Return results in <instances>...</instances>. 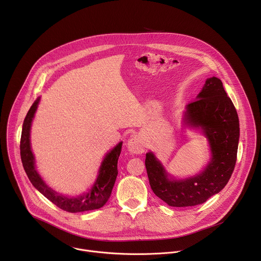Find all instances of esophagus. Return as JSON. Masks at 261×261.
<instances>
[{
    "label": "esophagus",
    "mask_w": 261,
    "mask_h": 261,
    "mask_svg": "<svg viewBox=\"0 0 261 261\" xmlns=\"http://www.w3.org/2000/svg\"><path fill=\"white\" fill-rule=\"evenodd\" d=\"M127 147L131 154H141L144 151L145 144L140 137H138L137 135H133L128 140Z\"/></svg>",
    "instance_id": "1"
}]
</instances>
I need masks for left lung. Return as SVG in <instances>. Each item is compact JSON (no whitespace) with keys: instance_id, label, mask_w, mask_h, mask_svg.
Instances as JSON below:
<instances>
[{"instance_id":"left-lung-1","label":"left lung","mask_w":261,"mask_h":261,"mask_svg":"<svg viewBox=\"0 0 261 261\" xmlns=\"http://www.w3.org/2000/svg\"><path fill=\"white\" fill-rule=\"evenodd\" d=\"M184 129L199 131L207 140L210 159L194 175L176 178L156 155H145V168L153 192L169 206L185 207L205 202L228 182L237 162L240 123L236 107L221 80L210 77L194 101L186 105Z\"/></svg>"}]
</instances>
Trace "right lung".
<instances>
[{
	"instance_id": "obj_1",
	"label": "right lung",
	"mask_w": 261,
	"mask_h": 261,
	"mask_svg": "<svg viewBox=\"0 0 261 261\" xmlns=\"http://www.w3.org/2000/svg\"><path fill=\"white\" fill-rule=\"evenodd\" d=\"M41 97H38L32 104L24 118L20 138V157L24 171L31 180L32 185L43 194L48 200L60 208L69 213H81L102 207L110 197L111 191L115 186L118 175V160L122 151L123 141H120L104 156L99 167L97 177L91 188L76 196L64 195L45 182L36 168L35 156L31 147V128L35 118V114L38 108Z\"/></svg>"
}]
</instances>
